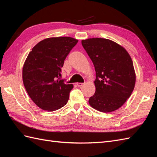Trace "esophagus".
Instances as JSON below:
<instances>
[{
	"instance_id": "1",
	"label": "esophagus",
	"mask_w": 157,
	"mask_h": 157,
	"mask_svg": "<svg viewBox=\"0 0 157 157\" xmlns=\"http://www.w3.org/2000/svg\"><path fill=\"white\" fill-rule=\"evenodd\" d=\"M77 86H78V87H81L82 86H83V83H80V82H78V83H77Z\"/></svg>"
}]
</instances>
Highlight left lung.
I'll return each mask as SVG.
<instances>
[{
  "label": "left lung",
  "mask_w": 157,
  "mask_h": 157,
  "mask_svg": "<svg viewBox=\"0 0 157 157\" xmlns=\"http://www.w3.org/2000/svg\"><path fill=\"white\" fill-rule=\"evenodd\" d=\"M82 45L96 70V92L89 104L103 113L117 110L134 88L136 74L131 57L122 46L106 39L83 40Z\"/></svg>",
  "instance_id": "1"
}]
</instances>
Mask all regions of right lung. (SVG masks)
<instances>
[{
    "mask_svg": "<svg viewBox=\"0 0 157 157\" xmlns=\"http://www.w3.org/2000/svg\"><path fill=\"white\" fill-rule=\"evenodd\" d=\"M78 40L69 36L41 40L29 52L23 67V82L36 105L53 111L67 104L72 84L61 79V67Z\"/></svg>",
    "mask_w": 157,
    "mask_h": 157,
    "instance_id": "obj_1",
    "label": "right lung"
}]
</instances>
